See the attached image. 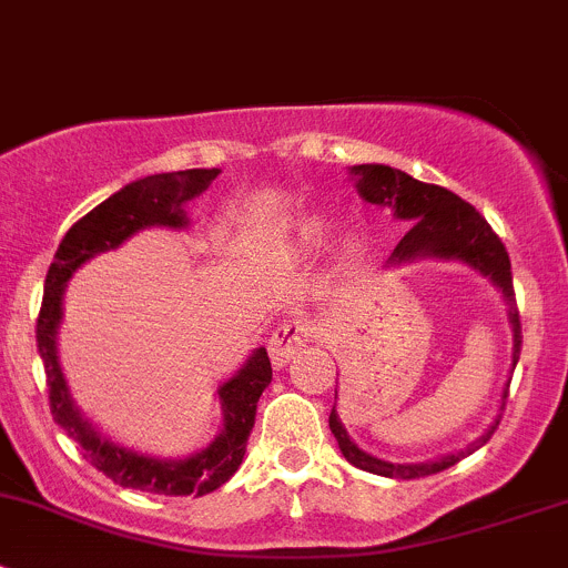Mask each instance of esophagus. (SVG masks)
Returning <instances> with one entry per match:
<instances>
[{
  "instance_id": "34e87169",
  "label": "esophagus",
  "mask_w": 568,
  "mask_h": 568,
  "mask_svg": "<svg viewBox=\"0 0 568 568\" xmlns=\"http://www.w3.org/2000/svg\"><path fill=\"white\" fill-rule=\"evenodd\" d=\"M307 341V326L302 321H285L277 329L272 332V341H268V359H272L274 368H283L288 365V359L305 346Z\"/></svg>"
}]
</instances>
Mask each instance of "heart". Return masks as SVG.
Here are the masks:
<instances>
[{
	"instance_id": "obj_1",
	"label": "heart",
	"mask_w": 568,
	"mask_h": 568,
	"mask_svg": "<svg viewBox=\"0 0 568 568\" xmlns=\"http://www.w3.org/2000/svg\"><path fill=\"white\" fill-rule=\"evenodd\" d=\"M326 236H329V222L318 220V216H307V220L296 222V227L288 233V239H285L280 247L272 250V257L274 261H296V257H307L316 250H321V244L326 242ZM357 250H359L357 236H346L341 242L343 257H354L357 255Z\"/></svg>"
}]
</instances>
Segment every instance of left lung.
Masks as SVG:
<instances>
[{
    "mask_svg": "<svg viewBox=\"0 0 568 568\" xmlns=\"http://www.w3.org/2000/svg\"><path fill=\"white\" fill-rule=\"evenodd\" d=\"M348 173H352L357 194L365 203L379 205V209H390L395 220L412 222L406 236L400 239L398 247H395L393 255L387 257V266L415 263L423 261V257H434V261L445 263L459 261L464 266L473 268V272H478L480 277L489 280V283L500 291L503 300H506L508 305V324H511L514 332L511 368H517L519 348H523V326H519L517 300H514L511 261H508V252L503 247L500 239H497V233L489 227V222H486L473 205L464 203L459 194L448 192V189L443 186H434V183L417 181V178L406 175L404 170L387 168V164H357V168H348ZM508 385H511V379L506 382V390H503L500 409L506 406ZM497 426H500V415H497L495 420H491V426L486 428L478 439H473L467 448L454 450V454L448 456H439V459L434 462L395 464L359 448V445L348 437L346 426H343L341 417H337L335 406H332L329 412V428L332 434H335L337 448L346 456V462L365 469V473L400 480L423 478V475H434L454 467V464L462 462L464 456L475 454L480 445L489 443V437L495 434Z\"/></svg>",
    "mask_w": 568,
    "mask_h": 568,
    "instance_id": "1",
    "label": "left lung"
}]
</instances>
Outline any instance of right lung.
I'll return each mask as SVG.
<instances>
[{"label":"right lung","mask_w":568,"mask_h":568,"mask_svg":"<svg viewBox=\"0 0 568 568\" xmlns=\"http://www.w3.org/2000/svg\"><path fill=\"white\" fill-rule=\"evenodd\" d=\"M222 170H178L159 173L125 183L120 192L95 205L88 216L77 222L60 247L54 263L49 266L43 285V305L38 316V352L43 359L45 382H49V404L54 423L82 448L84 459L95 469L112 478L125 489L153 491V495H209L231 480L247 450V439L255 426L257 398L272 382V363L266 348H255L242 368L216 387L222 406V428L205 448L186 459H162V456L142 454L123 443L106 437L93 420H88L73 400L57 352V335L62 324V296L68 280L82 263L101 252L118 250L134 233L145 227H170L183 231L189 225L186 203L200 197Z\"/></svg>","instance_id":"obj_1"}]
</instances>
